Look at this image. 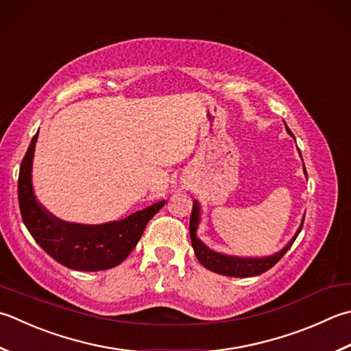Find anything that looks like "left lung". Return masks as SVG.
Returning <instances> with one entry per match:
<instances>
[{"label":"left lung","instance_id":"obj_1","mask_svg":"<svg viewBox=\"0 0 351 351\" xmlns=\"http://www.w3.org/2000/svg\"><path fill=\"white\" fill-rule=\"evenodd\" d=\"M287 134L293 136L291 132V129L286 126ZM295 138V136H293ZM304 166V164H303ZM304 169V175L307 178V171ZM199 221H201V207H199L197 201H193V210H191V216H190V239H191V245H193V250L199 262H201L202 266L207 267L208 271H213L216 274H221V276L226 277H256L260 276V274L266 272L267 269L276 265L278 260L285 256L286 251L291 248L292 243L295 242V239L298 237L301 228H303L304 223V217L301 221V225L298 231L295 232V236L291 239V242L287 243L283 250L274 254V256H267V257H237V256H226V254H221L210 250L208 246H205L201 240L197 239L196 232H197V226Z\"/></svg>","mask_w":351,"mask_h":351}]
</instances>
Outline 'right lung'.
<instances>
[{
	"mask_svg": "<svg viewBox=\"0 0 351 351\" xmlns=\"http://www.w3.org/2000/svg\"><path fill=\"white\" fill-rule=\"evenodd\" d=\"M38 134L27 149L18 178L19 210L27 230L48 256L70 269L94 272L120 265L134 251L147 222L166 201L108 223L85 225L60 221L36 201L33 191L32 164Z\"/></svg>",
	"mask_w": 351,
	"mask_h": 351,
	"instance_id": "1",
	"label": "right lung"
}]
</instances>
